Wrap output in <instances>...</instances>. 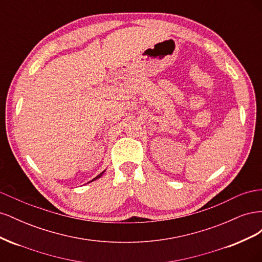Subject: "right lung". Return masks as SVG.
Returning a JSON list of instances; mask_svg holds the SVG:
<instances>
[{
	"label": "right lung",
	"mask_w": 262,
	"mask_h": 262,
	"mask_svg": "<svg viewBox=\"0 0 262 262\" xmlns=\"http://www.w3.org/2000/svg\"><path fill=\"white\" fill-rule=\"evenodd\" d=\"M102 173H104V171H102V172H101V173H99V175H98V176H97V177H95V178H94V179H93V180H92V181H94V180H96V179H98V178H99V177H100V176H101V175H102Z\"/></svg>",
	"instance_id": "add662e5"
}]
</instances>
